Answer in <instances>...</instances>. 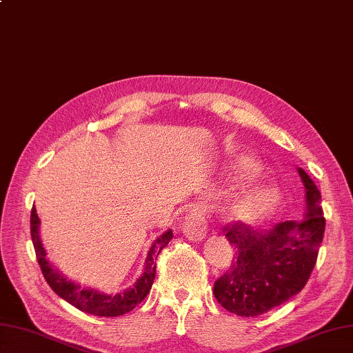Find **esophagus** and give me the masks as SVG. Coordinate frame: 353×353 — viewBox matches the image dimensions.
<instances>
[{"mask_svg":"<svg viewBox=\"0 0 353 353\" xmlns=\"http://www.w3.org/2000/svg\"><path fill=\"white\" fill-rule=\"evenodd\" d=\"M206 232H208L206 221H204L200 212H191V214L185 218L183 234L190 241H194V242L201 241L203 237L206 236Z\"/></svg>","mask_w":353,"mask_h":353,"instance_id":"34e87169","label":"esophagus"}]
</instances>
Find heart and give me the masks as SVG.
<instances>
[{"instance_id":"obj_1","label":"heart","mask_w":353,"mask_h":353,"mask_svg":"<svg viewBox=\"0 0 353 353\" xmlns=\"http://www.w3.org/2000/svg\"><path fill=\"white\" fill-rule=\"evenodd\" d=\"M261 171L260 163L250 157H243L236 163V182H251L259 177ZM278 191L275 188H250L233 199L225 209L228 221L234 224L252 225L263 221L278 204Z\"/></svg>"}]
</instances>
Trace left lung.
<instances>
[{
	"label": "left lung",
	"mask_w": 353,
	"mask_h": 353,
	"mask_svg": "<svg viewBox=\"0 0 353 353\" xmlns=\"http://www.w3.org/2000/svg\"><path fill=\"white\" fill-rule=\"evenodd\" d=\"M307 210L302 221H284L266 233L245 224L225 228L237 257L214 285L216 301L243 317L268 313L298 294L316 265L325 233L322 195L302 168Z\"/></svg>",
	"instance_id": "left-lung-1"
}]
</instances>
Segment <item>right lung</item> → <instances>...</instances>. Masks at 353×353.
I'll list each match as a JSON object with an SVG mask.
<instances>
[{"mask_svg":"<svg viewBox=\"0 0 353 353\" xmlns=\"http://www.w3.org/2000/svg\"><path fill=\"white\" fill-rule=\"evenodd\" d=\"M31 239L34 245L39 266L42 269L46 283L57 294L69 304L77 307L88 314L102 316V317H117L129 313L141 302L147 293L150 292L152 284L157 275V260L159 252L167 247L168 242L173 239V230L162 233L147 252L144 261V269L141 276L134 283L132 288L123 290L116 294L102 293L96 289H84L79 284L73 283L68 276H64L59 269H55L51 261L46 257V251L40 239V219L37 216L36 208L31 209Z\"/></svg>","mask_w":353,"mask_h":353,"instance_id":"right-lung-1","label":"right lung"}]
</instances>
